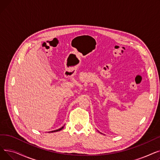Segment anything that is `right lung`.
<instances>
[{"label": "right lung", "mask_w": 160, "mask_h": 160, "mask_svg": "<svg viewBox=\"0 0 160 160\" xmlns=\"http://www.w3.org/2000/svg\"><path fill=\"white\" fill-rule=\"evenodd\" d=\"M63 127H62V128H59V129H58V130H53V131H51V132H58V131H60V130H62L63 128Z\"/></svg>", "instance_id": "1"}]
</instances>
